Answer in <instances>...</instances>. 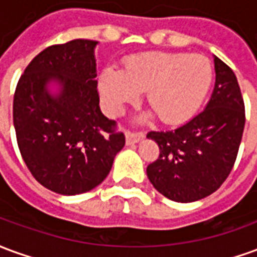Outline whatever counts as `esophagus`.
Instances as JSON below:
<instances>
[{
    "label": "esophagus",
    "instance_id": "obj_1",
    "mask_svg": "<svg viewBox=\"0 0 257 257\" xmlns=\"http://www.w3.org/2000/svg\"><path fill=\"white\" fill-rule=\"evenodd\" d=\"M125 136H126V145H135L145 138L143 132H138V131H125Z\"/></svg>",
    "mask_w": 257,
    "mask_h": 257
}]
</instances>
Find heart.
<instances>
[{"instance_id":"1","label":"heart","mask_w":257,"mask_h":257,"mask_svg":"<svg viewBox=\"0 0 257 257\" xmlns=\"http://www.w3.org/2000/svg\"><path fill=\"white\" fill-rule=\"evenodd\" d=\"M213 68L201 55L146 52L125 60L123 70L108 67L99 78L101 101L117 115L146 90V101L167 123L194 117L209 93Z\"/></svg>"}]
</instances>
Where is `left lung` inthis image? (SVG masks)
I'll return each mask as SVG.
<instances>
[{"label":"left lung","instance_id":"obj_1","mask_svg":"<svg viewBox=\"0 0 257 257\" xmlns=\"http://www.w3.org/2000/svg\"><path fill=\"white\" fill-rule=\"evenodd\" d=\"M215 88L204 111L182 126L147 134L160 156L147 167L151 184L167 198L194 202L224 183L237 160L245 104L237 77L215 56Z\"/></svg>","mask_w":257,"mask_h":257}]
</instances>
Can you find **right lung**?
<instances>
[{"label":"right lung","mask_w":257,"mask_h":257,"mask_svg":"<svg viewBox=\"0 0 257 257\" xmlns=\"http://www.w3.org/2000/svg\"><path fill=\"white\" fill-rule=\"evenodd\" d=\"M96 41L45 48L26 67L14 96V125L23 161L44 187L63 195L95 189L125 146L117 122L99 107ZM49 80L61 92L51 95Z\"/></svg>","instance_id":"1"}]
</instances>
